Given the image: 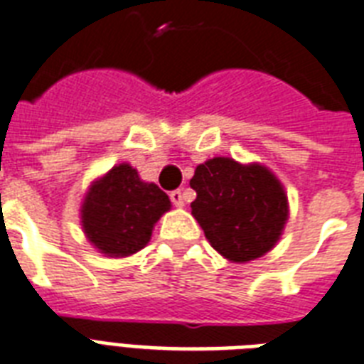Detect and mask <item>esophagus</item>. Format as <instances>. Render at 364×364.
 Segmentation results:
<instances>
[{
	"instance_id": "1",
	"label": "esophagus",
	"mask_w": 364,
	"mask_h": 364,
	"mask_svg": "<svg viewBox=\"0 0 364 364\" xmlns=\"http://www.w3.org/2000/svg\"><path fill=\"white\" fill-rule=\"evenodd\" d=\"M171 201H173L174 207H184V191L182 190L171 191Z\"/></svg>"
}]
</instances>
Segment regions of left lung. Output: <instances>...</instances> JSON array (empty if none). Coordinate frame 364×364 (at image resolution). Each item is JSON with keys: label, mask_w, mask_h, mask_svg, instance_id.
Listing matches in <instances>:
<instances>
[{"label": "left lung", "mask_w": 364, "mask_h": 364, "mask_svg": "<svg viewBox=\"0 0 364 364\" xmlns=\"http://www.w3.org/2000/svg\"><path fill=\"white\" fill-rule=\"evenodd\" d=\"M190 186L197 193L191 214L224 258L243 264L275 247L289 218V201L269 168L213 157L197 165Z\"/></svg>", "instance_id": "1"}]
</instances>
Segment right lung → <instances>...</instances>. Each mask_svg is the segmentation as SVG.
I'll use <instances>...</instances> for the list:
<instances>
[{
    "label": "right lung",
    "instance_id": "1",
    "mask_svg": "<svg viewBox=\"0 0 364 364\" xmlns=\"http://www.w3.org/2000/svg\"><path fill=\"white\" fill-rule=\"evenodd\" d=\"M171 208L159 186L148 184L129 163L95 180L81 205V226L102 255L131 256L144 249L156 222Z\"/></svg>",
    "mask_w": 364,
    "mask_h": 364
}]
</instances>
